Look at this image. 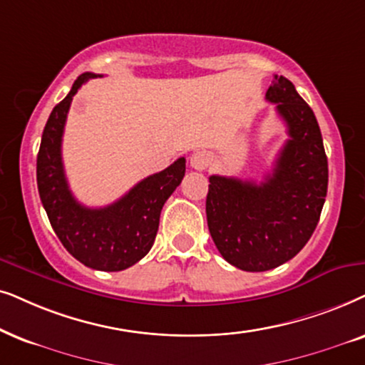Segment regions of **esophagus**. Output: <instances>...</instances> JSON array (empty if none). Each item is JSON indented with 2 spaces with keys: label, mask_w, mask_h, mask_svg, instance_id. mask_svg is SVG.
Returning <instances> with one entry per match:
<instances>
[{
  "label": "esophagus",
  "mask_w": 365,
  "mask_h": 365,
  "mask_svg": "<svg viewBox=\"0 0 365 365\" xmlns=\"http://www.w3.org/2000/svg\"><path fill=\"white\" fill-rule=\"evenodd\" d=\"M212 162L210 153L207 152H195L190 157V167L195 170H205Z\"/></svg>",
  "instance_id": "obj_1"
}]
</instances>
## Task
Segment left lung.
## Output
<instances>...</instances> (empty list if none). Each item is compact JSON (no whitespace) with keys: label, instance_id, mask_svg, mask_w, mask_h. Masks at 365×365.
I'll list each match as a JSON object with an SVG mask.
<instances>
[{"label":"left lung","instance_id":"left-lung-1","mask_svg":"<svg viewBox=\"0 0 365 365\" xmlns=\"http://www.w3.org/2000/svg\"><path fill=\"white\" fill-rule=\"evenodd\" d=\"M265 98L289 132L272 173L262 183L208 178V230L223 259L247 272L294 259L312 237L327 195V157L312 108L284 76H274Z\"/></svg>","mask_w":365,"mask_h":365}]
</instances>
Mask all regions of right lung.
I'll return each instance as SVG.
<instances>
[{
    "label": "right lung",
    "instance_id": "add662e5",
    "mask_svg": "<svg viewBox=\"0 0 365 365\" xmlns=\"http://www.w3.org/2000/svg\"><path fill=\"white\" fill-rule=\"evenodd\" d=\"M96 76L100 75L78 76L70 93L53 108L38 152L36 182L43 207L63 247L90 269L120 272L137 264L152 249L163 203L185 175V158L143 178L111 205H81L68 187L61 140L73 96L85 81Z\"/></svg>",
    "mask_w": 365,
    "mask_h": 365
}]
</instances>
